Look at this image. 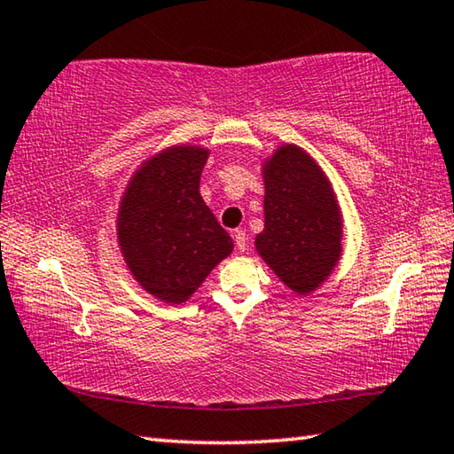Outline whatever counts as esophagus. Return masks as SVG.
Segmentation results:
<instances>
[{"instance_id":"1","label":"esophagus","mask_w":454,"mask_h":454,"mask_svg":"<svg viewBox=\"0 0 454 454\" xmlns=\"http://www.w3.org/2000/svg\"><path fill=\"white\" fill-rule=\"evenodd\" d=\"M234 242H236V246H238V250L240 252H244L246 250V242H248V236H246V232L242 228H238V230H234Z\"/></svg>"}]
</instances>
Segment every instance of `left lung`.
Masks as SVG:
<instances>
[{"mask_svg":"<svg viewBox=\"0 0 454 454\" xmlns=\"http://www.w3.org/2000/svg\"><path fill=\"white\" fill-rule=\"evenodd\" d=\"M264 186V230L256 248L284 284L306 294L340 256V210L326 176L296 145L274 153Z\"/></svg>","mask_w":454,"mask_h":454,"instance_id":"1","label":"left lung"}]
</instances>
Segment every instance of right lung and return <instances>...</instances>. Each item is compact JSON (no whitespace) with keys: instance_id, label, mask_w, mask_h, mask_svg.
<instances>
[{"instance_id":"1","label":"right lung","mask_w":454,"mask_h":454,"mask_svg":"<svg viewBox=\"0 0 454 454\" xmlns=\"http://www.w3.org/2000/svg\"><path fill=\"white\" fill-rule=\"evenodd\" d=\"M208 152L178 145L160 153L129 182L118 238L129 270L166 302H184L234 244L200 196Z\"/></svg>"}]
</instances>
